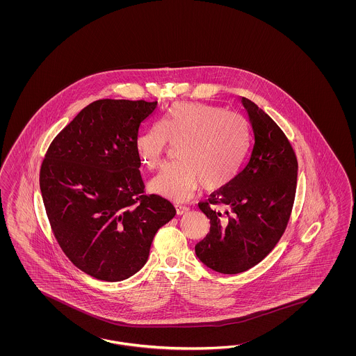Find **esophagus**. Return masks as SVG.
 <instances>
[{
	"label": "esophagus",
	"instance_id": "1",
	"mask_svg": "<svg viewBox=\"0 0 356 356\" xmlns=\"http://www.w3.org/2000/svg\"><path fill=\"white\" fill-rule=\"evenodd\" d=\"M175 207H176V213H177V216H184V214H186V213L189 211V207H188V206L176 204Z\"/></svg>",
	"mask_w": 356,
	"mask_h": 356
}]
</instances>
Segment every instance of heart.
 Segmentation results:
<instances>
[{"instance_id": "b5f03b06", "label": "heart", "mask_w": 356, "mask_h": 356, "mask_svg": "<svg viewBox=\"0 0 356 356\" xmlns=\"http://www.w3.org/2000/svg\"><path fill=\"white\" fill-rule=\"evenodd\" d=\"M167 143L177 161L165 164L150 183L152 193L184 201L201 185L218 191L236 177L250 145L248 120L207 103H176L136 140L140 163L156 170Z\"/></svg>"}]
</instances>
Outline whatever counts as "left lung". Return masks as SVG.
Listing matches in <instances>:
<instances>
[{"instance_id": "left-lung-1", "label": "left lung", "mask_w": 356, "mask_h": 356, "mask_svg": "<svg viewBox=\"0 0 356 356\" xmlns=\"http://www.w3.org/2000/svg\"><path fill=\"white\" fill-rule=\"evenodd\" d=\"M241 103L253 134L247 165L198 202L210 232L195 254L222 274L247 271L274 249L289 225L298 181V159L286 134L252 100L241 97Z\"/></svg>"}]
</instances>
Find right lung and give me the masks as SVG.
Listing matches in <instances>:
<instances>
[{"mask_svg":"<svg viewBox=\"0 0 356 356\" xmlns=\"http://www.w3.org/2000/svg\"><path fill=\"white\" fill-rule=\"evenodd\" d=\"M156 102L99 99L83 108L49 145L40 191L54 237L76 268L119 282L146 264L172 204L146 194L136 147L140 122Z\"/></svg>","mask_w":356,"mask_h":356,"instance_id":"add662e5","label":"right lung"}]
</instances>
